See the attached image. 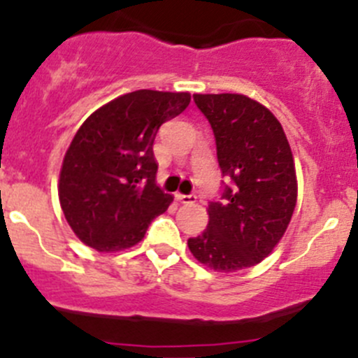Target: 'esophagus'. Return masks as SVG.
Returning <instances> with one entry per match:
<instances>
[{
    "mask_svg": "<svg viewBox=\"0 0 358 358\" xmlns=\"http://www.w3.org/2000/svg\"><path fill=\"white\" fill-rule=\"evenodd\" d=\"M176 200L182 203H195L196 202V196L195 195H182V193H176Z\"/></svg>",
    "mask_w": 358,
    "mask_h": 358,
    "instance_id": "34e87169",
    "label": "esophagus"
}]
</instances>
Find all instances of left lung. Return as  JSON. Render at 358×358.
I'll return each instance as SVG.
<instances>
[{
  "mask_svg": "<svg viewBox=\"0 0 358 358\" xmlns=\"http://www.w3.org/2000/svg\"><path fill=\"white\" fill-rule=\"evenodd\" d=\"M216 138L221 173L232 179L209 202V224L188 239L193 257L217 272L253 267L272 253L297 203V177L283 126L244 94H193Z\"/></svg>",
  "mask_w": 358,
  "mask_h": 358,
  "instance_id": "left-lung-1",
  "label": "left lung"
}]
</instances>
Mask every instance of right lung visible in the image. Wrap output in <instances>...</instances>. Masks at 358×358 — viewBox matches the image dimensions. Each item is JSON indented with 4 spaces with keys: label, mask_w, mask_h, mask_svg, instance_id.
Wrapping results in <instances>:
<instances>
[{
    "label": "right lung",
    "mask_w": 358,
    "mask_h": 358,
    "mask_svg": "<svg viewBox=\"0 0 358 358\" xmlns=\"http://www.w3.org/2000/svg\"><path fill=\"white\" fill-rule=\"evenodd\" d=\"M189 93L138 90L90 115L75 134L59 173L68 224L100 253L135 246L172 195L156 185L152 152L159 126L189 105Z\"/></svg>",
    "instance_id": "right-lung-1"
}]
</instances>
